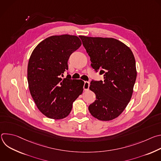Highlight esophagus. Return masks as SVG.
I'll use <instances>...</instances> for the list:
<instances>
[{
  "mask_svg": "<svg viewBox=\"0 0 161 161\" xmlns=\"http://www.w3.org/2000/svg\"><path fill=\"white\" fill-rule=\"evenodd\" d=\"M89 86H90V83L88 81H85L84 85H83L84 90H88L89 89Z\"/></svg>",
  "mask_w": 161,
  "mask_h": 161,
  "instance_id": "esophagus-1",
  "label": "esophagus"
}]
</instances>
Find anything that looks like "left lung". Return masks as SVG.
Segmentation results:
<instances>
[{
  "label": "left lung",
  "instance_id": "1",
  "mask_svg": "<svg viewBox=\"0 0 161 161\" xmlns=\"http://www.w3.org/2000/svg\"><path fill=\"white\" fill-rule=\"evenodd\" d=\"M91 66L104 81L90 82L96 100L88 106L92 115L103 121L118 117L129 103L136 80V61L130 49L114 38L80 36Z\"/></svg>",
  "mask_w": 161,
  "mask_h": 161
}]
</instances>
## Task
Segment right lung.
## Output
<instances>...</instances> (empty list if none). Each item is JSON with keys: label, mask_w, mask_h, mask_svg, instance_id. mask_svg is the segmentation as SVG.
Wrapping results in <instances>:
<instances>
[{"label": "right lung", "mask_w": 161, "mask_h": 161, "mask_svg": "<svg viewBox=\"0 0 161 161\" xmlns=\"http://www.w3.org/2000/svg\"><path fill=\"white\" fill-rule=\"evenodd\" d=\"M81 45L80 38L68 34L53 36L41 41L29 60L27 80L31 94L46 117L58 120L70 113L73 103L82 94L84 81L68 75L70 55Z\"/></svg>", "instance_id": "1"}]
</instances>
